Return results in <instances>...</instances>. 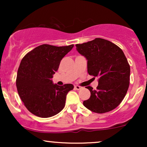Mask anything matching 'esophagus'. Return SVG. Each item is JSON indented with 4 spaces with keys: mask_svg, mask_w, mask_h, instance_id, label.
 I'll list each match as a JSON object with an SVG mask.
<instances>
[{
    "mask_svg": "<svg viewBox=\"0 0 147 147\" xmlns=\"http://www.w3.org/2000/svg\"><path fill=\"white\" fill-rule=\"evenodd\" d=\"M75 88L76 90H81V89L82 88V86H75Z\"/></svg>",
    "mask_w": 147,
    "mask_h": 147,
    "instance_id": "1",
    "label": "esophagus"
}]
</instances>
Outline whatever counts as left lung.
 <instances>
[{"instance_id":"obj_1","label":"left lung","mask_w":147,"mask_h":147,"mask_svg":"<svg viewBox=\"0 0 147 147\" xmlns=\"http://www.w3.org/2000/svg\"><path fill=\"white\" fill-rule=\"evenodd\" d=\"M76 48L88 60L89 75L99 78L96 90L86 87L90 97L84 106L97 113L113 110L122 102L129 86L130 65L122 49L101 38L77 44Z\"/></svg>"}]
</instances>
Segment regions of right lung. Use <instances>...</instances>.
Here are the masks:
<instances>
[{
    "instance_id": "obj_1",
    "label": "right lung",
    "mask_w": 147,
    "mask_h": 147,
    "mask_svg": "<svg viewBox=\"0 0 147 147\" xmlns=\"http://www.w3.org/2000/svg\"><path fill=\"white\" fill-rule=\"evenodd\" d=\"M74 45L57 47L43 44L22 59L16 77L18 93L30 113L40 117H50L63 110L66 95L74 88L71 84L59 86L52 83L61 61Z\"/></svg>"
}]
</instances>
